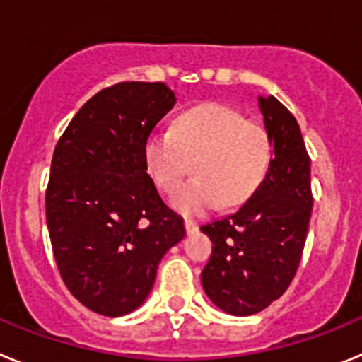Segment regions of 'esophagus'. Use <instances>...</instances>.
Returning <instances> with one entry per match:
<instances>
[{"label": "esophagus", "instance_id": "34e87169", "mask_svg": "<svg viewBox=\"0 0 362 362\" xmlns=\"http://www.w3.org/2000/svg\"><path fill=\"white\" fill-rule=\"evenodd\" d=\"M185 230H187L188 233L196 232V230H197V223H194V221H192V219H185Z\"/></svg>", "mask_w": 362, "mask_h": 362}]
</instances>
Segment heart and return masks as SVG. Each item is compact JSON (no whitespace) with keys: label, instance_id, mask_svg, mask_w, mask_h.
<instances>
[{"label":"heart","instance_id":"heart-1","mask_svg":"<svg viewBox=\"0 0 362 362\" xmlns=\"http://www.w3.org/2000/svg\"><path fill=\"white\" fill-rule=\"evenodd\" d=\"M145 166L163 192H172L179 212L199 216L217 204L235 209L250 199L268 172L272 139L267 127L228 105L206 103L183 112L172 130H153L143 148Z\"/></svg>","mask_w":362,"mask_h":362}]
</instances>
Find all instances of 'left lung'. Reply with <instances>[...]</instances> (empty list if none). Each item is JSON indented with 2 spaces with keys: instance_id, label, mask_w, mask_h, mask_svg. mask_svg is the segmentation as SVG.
Returning <instances> with one entry per match:
<instances>
[{
  "instance_id": "left-lung-1",
  "label": "left lung",
  "mask_w": 362,
  "mask_h": 362,
  "mask_svg": "<svg viewBox=\"0 0 362 362\" xmlns=\"http://www.w3.org/2000/svg\"><path fill=\"white\" fill-rule=\"evenodd\" d=\"M272 139L261 187L228 217L201 226L212 245L201 281L214 305L252 315L279 299L299 268L310 216V156L292 112L274 95L259 98Z\"/></svg>"
}]
</instances>
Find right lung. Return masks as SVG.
Masks as SVG:
<instances>
[{
  "label": "right lung",
  "mask_w": 362,
  "mask_h": 362,
  "mask_svg": "<svg viewBox=\"0 0 362 362\" xmlns=\"http://www.w3.org/2000/svg\"><path fill=\"white\" fill-rule=\"evenodd\" d=\"M174 103L165 83H116L79 108L54 148L45 212L57 270L81 305L107 317L143 305L161 257L185 238L143 156Z\"/></svg>",
  "instance_id": "1"
}]
</instances>
